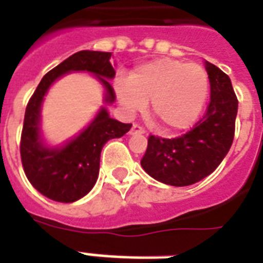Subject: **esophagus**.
Masks as SVG:
<instances>
[{
  "label": "esophagus",
  "mask_w": 263,
  "mask_h": 263,
  "mask_svg": "<svg viewBox=\"0 0 263 263\" xmlns=\"http://www.w3.org/2000/svg\"><path fill=\"white\" fill-rule=\"evenodd\" d=\"M129 134H131V135H135V134H139V135H141V134H145V129H143L142 126L138 125V124H134L131 128V131H129Z\"/></svg>",
  "instance_id": "obj_1"
}]
</instances>
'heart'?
Returning a JSON list of instances; mask_svg holds the SVG:
<instances>
[{"instance_id":"1","label":"heart","mask_w":263,"mask_h":263,"mask_svg":"<svg viewBox=\"0 0 263 263\" xmlns=\"http://www.w3.org/2000/svg\"><path fill=\"white\" fill-rule=\"evenodd\" d=\"M116 92L128 112L145 110L151 100L152 116L161 129L177 132L198 120L209 93V78L199 64L159 58L135 68L131 79L117 78Z\"/></svg>"}]
</instances>
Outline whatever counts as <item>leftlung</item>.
<instances>
[{
	"label": "left lung",
	"mask_w": 263,
	"mask_h": 263,
	"mask_svg": "<svg viewBox=\"0 0 263 263\" xmlns=\"http://www.w3.org/2000/svg\"><path fill=\"white\" fill-rule=\"evenodd\" d=\"M211 103L201 121L174 139L149 137L141 166L147 174L173 186L192 185L212 174L229 153L234 139L238 100L230 78L205 61Z\"/></svg>",
	"instance_id": "8db88e82"
}]
</instances>
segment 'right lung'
Segmentation results:
<instances>
[{"instance_id":"1","label":"right lung","mask_w":263,"mask_h":263,"mask_svg":"<svg viewBox=\"0 0 263 263\" xmlns=\"http://www.w3.org/2000/svg\"><path fill=\"white\" fill-rule=\"evenodd\" d=\"M71 72L95 75L104 89V104H112L116 93L111 81L116 71L111 52L78 51L47 72L29 100L22 138L21 157L25 174L36 190L55 202L71 203L92 191L100 170V153L107 142L121 138L131 129V124L114 120L106 106L100 107L86 128L61 145L51 146L42 132V106L44 96L60 78Z\"/></svg>"}]
</instances>
